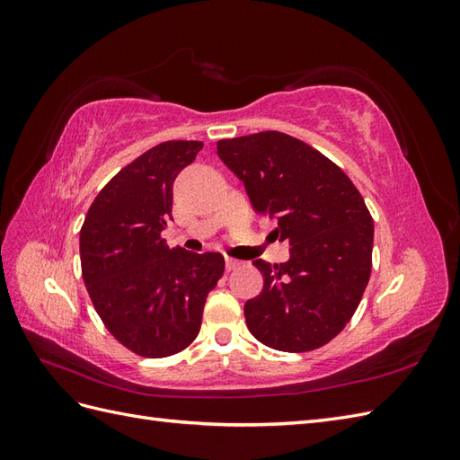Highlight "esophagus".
Wrapping results in <instances>:
<instances>
[{
    "instance_id": "1",
    "label": "esophagus",
    "mask_w": 460,
    "mask_h": 460,
    "mask_svg": "<svg viewBox=\"0 0 460 460\" xmlns=\"http://www.w3.org/2000/svg\"><path fill=\"white\" fill-rule=\"evenodd\" d=\"M225 264H226V270H234L235 267H240V261H235V259H232V257H226Z\"/></svg>"
}]
</instances>
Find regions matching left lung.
<instances>
[{
	"label": "left lung",
	"mask_w": 460,
	"mask_h": 460,
	"mask_svg": "<svg viewBox=\"0 0 460 460\" xmlns=\"http://www.w3.org/2000/svg\"><path fill=\"white\" fill-rule=\"evenodd\" d=\"M217 153L291 245L282 264L253 261L264 286L243 305L249 332L278 351L318 349L349 323L368 284L374 222L363 196L338 164L282 132L220 140Z\"/></svg>",
	"instance_id": "1"
}]
</instances>
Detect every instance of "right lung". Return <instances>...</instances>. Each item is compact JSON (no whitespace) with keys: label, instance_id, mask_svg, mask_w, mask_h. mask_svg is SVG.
Returning <instances> with one entry per match:
<instances>
[{"label":"right lung","instance_id":"add662e5","mask_svg":"<svg viewBox=\"0 0 460 460\" xmlns=\"http://www.w3.org/2000/svg\"><path fill=\"white\" fill-rule=\"evenodd\" d=\"M203 142L146 151L97 193L80 230L82 276L107 330L130 351L169 357L198 338L205 299L225 272L220 253L171 249L172 186Z\"/></svg>","mask_w":460,"mask_h":460}]
</instances>
